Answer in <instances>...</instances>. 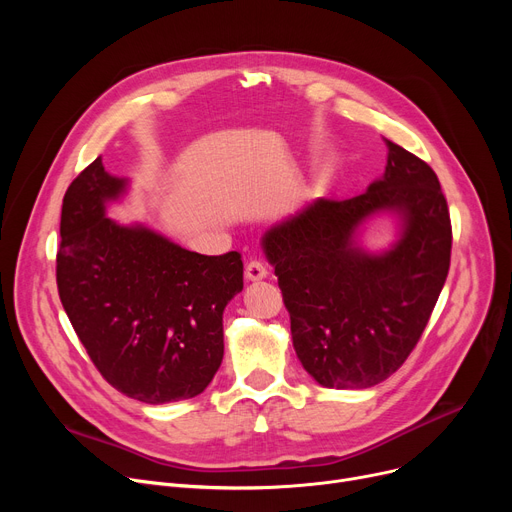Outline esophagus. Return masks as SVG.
Returning a JSON list of instances; mask_svg holds the SVG:
<instances>
[{
  "label": "esophagus",
  "mask_w": 512,
  "mask_h": 512,
  "mask_svg": "<svg viewBox=\"0 0 512 512\" xmlns=\"http://www.w3.org/2000/svg\"><path fill=\"white\" fill-rule=\"evenodd\" d=\"M245 278H247L249 282H259V280L267 278V267H265L261 261L253 259V261H249L247 267H245Z\"/></svg>",
  "instance_id": "1"
}]
</instances>
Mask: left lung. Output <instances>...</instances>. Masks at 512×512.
Listing matches in <instances>:
<instances>
[{
  "instance_id": "obj_1",
  "label": "left lung",
  "mask_w": 512,
  "mask_h": 512,
  "mask_svg": "<svg viewBox=\"0 0 512 512\" xmlns=\"http://www.w3.org/2000/svg\"><path fill=\"white\" fill-rule=\"evenodd\" d=\"M384 143L386 172L367 193L317 199L261 238L290 313L294 351L324 388L390 378L423 334L448 276L452 230L440 180L407 149ZM375 214L397 220V240L382 252L358 240Z\"/></svg>"
}]
</instances>
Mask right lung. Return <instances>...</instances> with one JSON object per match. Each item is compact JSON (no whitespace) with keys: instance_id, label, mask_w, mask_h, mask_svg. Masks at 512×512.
I'll list each match as a JSON object with an SVG mask.
<instances>
[{"instance_id":"1","label":"right lung","mask_w":512,"mask_h":512,"mask_svg":"<svg viewBox=\"0 0 512 512\" xmlns=\"http://www.w3.org/2000/svg\"><path fill=\"white\" fill-rule=\"evenodd\" d=\"M128 178L101 157L62 203L58 290L76 336L122 394L164 405L201 394L224 359L226 305L242 290L240 253L186 251L145 224L107 218Z\"/></svg>"}]
</instances>
